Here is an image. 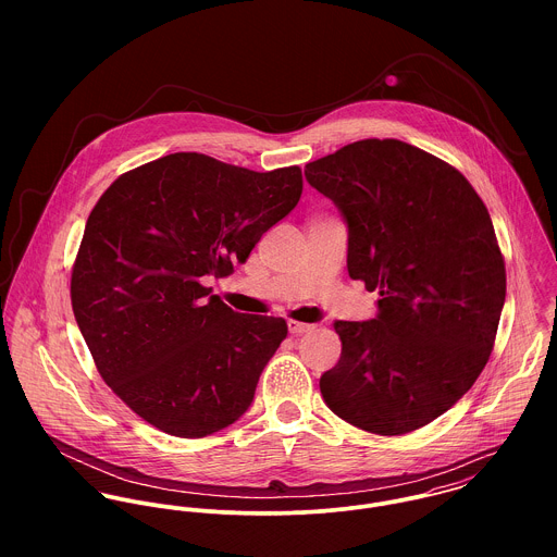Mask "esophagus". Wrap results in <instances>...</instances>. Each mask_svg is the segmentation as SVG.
Instances as JSON below:
<instances>
[{
    "mask_svg": "<svg viewBox=\"0 0 557 557\" xmlns=\"http://www.w3.org/2000/svg\"><path fill=\"white\" fill-rule=\"evenodd\" d=\"M287 327H289L292 334H305V332L313 330L311 323H302V321H296V319H289V321H287Z\"/></svg>",
    "mask_w": 557,
    "mask_h": 557,
    "instance_id": "esophagus-1",
    "label": "esophagus"
}]
</instances>
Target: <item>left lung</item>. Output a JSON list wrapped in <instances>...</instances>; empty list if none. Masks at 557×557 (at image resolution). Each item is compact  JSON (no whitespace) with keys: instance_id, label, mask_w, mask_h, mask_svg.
Masks as SVG:
<instances>
[{"instance_id":"obj_1","label":"left lung","mask_w":557,"mask_h":557,"mask_svg":"<svg viewBox=\"0 0 557 557\" xmlns=\"http://www.w3.org/2000/svg\"><path fill=\"white\" fill-rule=\"evenodd\" d=\"M341 210L347 270L377 318L336 321L343 349L319 380L325 405L377 435L416 431L482 373L506 298L486 206L453 164L398 139H362L305 166Z\"/></svg>"}]
</instances>
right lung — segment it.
<instances>
[{
    "mask_svg": "<svg viewBox=\"0 0 557 557\" xmlns=\"http://www.w3.org/2000/svg\"><path fill=\"white\" fill-rule=\"evenodd\" d=\"M300 195V166L259 173L177 152L122 173L94 206L73 311L104 384L152 426L206 437L250 407L287 323L232 311L208 283Z\"/></svg>",
    "mask_w": 557,
    "mask_h": 557,
    "instance_id": "obj_1",
    "label": "right lung"
}]
</instances>
